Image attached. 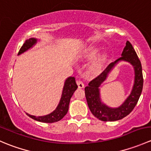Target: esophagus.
I'll use <instances>...</instances> for the list:
<instances>
[{
    "label": "esophagus",
    "instance_id": "34e87169",
    "mask_svg": "<svg viewBox=\"0 0 151 151\" xmlns=\"http://www.w3.org/2000/svg\"><path fill=\"white\" fill-rule=\"evenodd\" d=\"M77 85H78L79 88H84V84H83V83L81 81V80H77Z\"/></svg>",
    "mask_w": 151,
    "mask_h": 151
}]
</instances>
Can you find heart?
Instances as JSON below:
<instances>
[{"instance_id": "heart-1", "label": "heart", "mask_w": 151, "mask_h": 151, "mask_svg": "<svg viewBox=\"0 0 151 151\" xmlns=\"http://www.w3.org/2000/svg\"><path fill=\"white\" fill-rule=\"evenodd\" d=\"M100 51V48L98 46H91L88 47L84 53V57L88 59L93 58L96 57ZM106 60V55L102 54L99 55L91 65V68L95 71H100L102 69L104 64Z\"/></svg>"}]
</instances>
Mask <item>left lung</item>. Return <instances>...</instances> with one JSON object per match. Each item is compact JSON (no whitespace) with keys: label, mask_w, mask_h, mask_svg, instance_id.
<instances>
[{"label":"left lung","mask_w":151,"mask_h":151,"mask_svg":"<svg viewBox=\"0 0 151 151\" xmlns=\"http://www.w3.org/2000/svg\"><path fill=\"white\" fill-rule=\"evenodd\" d=\"M120 61H126L131 63L135 69V83L130 95L124 102L118 108H109L101 102L99 87L108 76L115 65ZM143 87V76L141 62L132 47L127 41L123 49L121 57L112 62L95 79L85 87V93L87 103L93 115L102 121H115L127 116L134 108L142 93Z\"/></svg>","instance_id":"8db88e82"}]
</instances>
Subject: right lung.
<instances>
[{"mask_svg": "<svg viewBox=\"0 0 151 151\" xmlns=\"http://www.w3.org/2000/svg\"><path fill=\"white\" fill-rule=\"evenodd\" d=\"M37 40L38 39H35V38H30V39H27L19 50L18 55L22 54L30 48L33 47V45L37 43ZM77 88L78 87L76 84L75 78L74 77H68L65 81L60 102L52 112L49 115H44V116H35V115H31L28 113L27 115L32 119L39 121V122L55 123L60 121L68 112L70 99H71L74 91L77 89Z\"/></svg>", "mask_w": 151, "mask_h": 151, "instance_id": "1", "label": "right lung"}]
</instances>
